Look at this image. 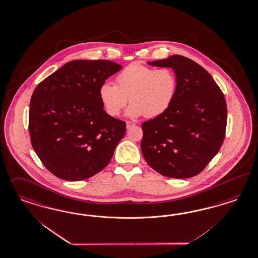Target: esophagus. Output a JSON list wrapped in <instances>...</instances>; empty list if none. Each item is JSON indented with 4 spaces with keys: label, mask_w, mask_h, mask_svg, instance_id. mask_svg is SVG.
I'll return each mask as SVG.
<instances>
[{
    "label": "esophagus",
    "mask_w": 258,
    "mask_h": 258,
    "mask_svg": "<svg viewBox=\"0 0 258 258\" xmlns=\"http://www.w3.org/2000/svg\"><path fill=\"white\" fill-rule=\"evenodd\" d=\"M133 126H135V123L132 122V121H126V127H127V129H130V128H132Z\"/></svg>",
    "instance_id": "obj_1"
}]
</instances>
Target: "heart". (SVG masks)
<instances>
[{"label": "heart", "instance_id": "obj_1", "mask_svg": "<svg viewBox=\"0 0 258 258\" xmlns=\"http://www.w3.org/2000/svg\"><path fill=\"white\" fill-rule=\"evenodd\" d=\"M116 85L104 82L99 88V97L106 112L112 116L119 115L128 101L126 115L138 117H155L162 115L177 93L178 79L169 68L148 67L132 63L115 78Z\"/></svg>", "mask_w": 258, "mask_h": 258}]
</instances>
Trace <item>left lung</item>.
I'll list each match as a JSON object with an SVG mask.
<instances>
[{"label": "left lung", "mask_w": 258, "mask_h": 258, "mask_svg": "<svg viewBox=\"0 0 258 258\" xmlns=\"http://www.w3.org/2000/svg\"><path fill=\"white\" fill-rule=\"evenodd\" d=\"M147 63L173 69L178 87L169 108L143 123V157L162 176L174 179L196 176L224 142L227 126L224 94L210 74L189 58L177 54Z\"/></svg>", "instance_id": "1"}]
</instances>
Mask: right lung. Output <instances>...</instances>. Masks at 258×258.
<instances>
[{
	"label": "right lung",
	"mask_w": 258,
	"mask_h": 258,
	"mask_svg": "<svg viewBox=\"0 0 258 258\" xmlns=\"http://www.w3.org/2000/svg\"><path fill=\"white\" fill-rule=\"evenodd\" d=\"M121 68L102 59L74 60L34 90L29 104L30 141L54 176L85 180L111 161L126 123L103 110L99 88Z\"/></svg>",
	"instance_id": "right-lung-1"
}]
</instances>
